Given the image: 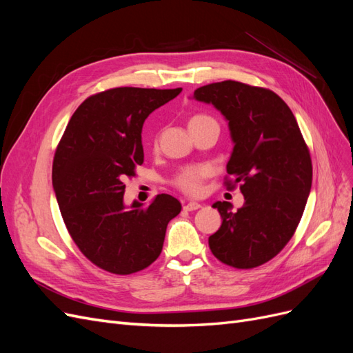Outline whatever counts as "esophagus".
<instances>
[{"mask_svg": "<svg viewBox=\"0 0 353 353\" xmlns=\"http://www.w3.org/2000/svg\"><path fill=\"white\" fill-rule=\"evenodd\" d=\"M200 208H201V205H200V203H196V201H190V203H187V205H184V210H187V212H193V210H197Z\"/></svg>", "mask_w": 353, "mask_h": 353, "instance_id": "1", "label": "esophagus"}]
</instances>
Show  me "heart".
I'll return each mask as SVG.
<instances>
[{
	"label": "heart",
	"mask_w": 353,
	"mask_h": 353,
	"mask_svg": "<svg viewBox=\"0 0 353 353\" xmlns=\"http://www.w3.org/2000/svg\"><path fill=\"white\" fill-rule=\"evenodd\" d=\"M208 122H215V121H213L212 117L205 116V114H196L190 119L188 126L191 128V126L208 123ZM209 175H210V168L206 166V165L185 166V168L181 169L179 172H176V175L172 179V183L178 190L183 191V193L194 196V194L200 193L203 181H205Z\"/></svg>",
	"instance_id": "b5f03b06"
}]
</instances>
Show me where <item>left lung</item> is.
Returning <instances> with one entry per match:
<instances>
[{
	"mask_svg": "<svg viewBox=\"0 0 353 353\" xmlns=\"http://www.w3.org/2000/svg\"><path fill=\"white\" fill-rule=\"evenodd\" d=\"M194 99L225 116L234 141L227 188L240 185L244 205L216 201L222 225L209 237L215 258L250 270L290 241L312 185V160L290 108L274 91L237 81L205 85Z\"/></svg>",
	"mask_w": 353,
	"mask_h": 353,
	"instance_id": "1",
	"label": "left lung"
}]
</instances>
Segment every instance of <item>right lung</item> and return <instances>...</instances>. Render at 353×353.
Returning a JSON list of instances; mask_svg holds the SVG:
<instances>
[{
    "label": "right lung",
    "mask_w": 353,
    "mask_h": 353,
    "mask_svg": "<svg viewBox=\"0 0 353 353\" xmlns=\"http://www.w3.org/2000/svg\"><path fill=\"white\" fill-rule=\"evenodd\" d=\"M183 91L112 88L74 110L52 160V187L63 221L82 254L99 268L130 275L150 266L181 203L157 194L147 208L123 205V181L143 165L147 116Z\"/></svg>",
    "instance_id": "right-lung-1"
}]
</instances>
